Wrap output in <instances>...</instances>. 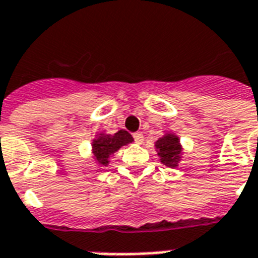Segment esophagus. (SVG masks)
Returning a JSON list of instances; mask_svg holds the SVG:
<instances>
[{
    "instance_id": "1",
    "label": "esophagus",
    "mask_w": 258,
    "mask_h": 258,
    "mask_svg": "<svg viewBox=\"0 0 258 258\" xmlns=\"http://www.w3.org/2000/svg\"><path fill=\"white\" fill-rule=\"evenodd\" d=\"M134 139H135V142H137L138 145H141L142 142H143V134L142 133L134 134Z\"/></svg>"
}]
</instances>
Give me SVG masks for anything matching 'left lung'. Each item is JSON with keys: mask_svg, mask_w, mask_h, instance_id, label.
I'll return each instance as SVG.
<instances>
[{"mask_svg": "<svg viewBox=\"0 0 258 258\" xmlns=\"http://www.w3.org/2000/svg\"><path fill=\"white\" fill-rule=\"evenodd\" d=\"M155 149L161 162L167 167H176L182 155V146L179 143V138L174 134H165L155 142Z\"/></svg>", "mask_w": 258, "mask_h": 258, "instance_id": "8db88e82", "label": "left lung"}]
</instances>
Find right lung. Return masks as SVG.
<instances>
[{"label":"right lung","instance_id":"1","mask_svg":"<svg viewBox=\"0 0 258 258\" xmlns=\"http://www.w3.org/2000/svg\"><path fill=\"white\" fill-rule=\"evenodd\" d=\"M134 138L124 130L117 131L113 135L100 133L92 141V154L95 161L101 166H107L109 163V157L123 146L133 143Z\"/></svg>","mask_w":258,"mask_h":258}]
</instances>
